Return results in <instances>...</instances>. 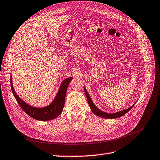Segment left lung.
Segmentation results:
<instances>
[{
  "instance_id": "obj_1",
  "label": "left lung",
  "mask_w": 160,
  "mask_h": 160,
  "mask_svg": "<svg viewBox=\"0 0 160 160\" xmlns=\"http://www.w3.org/2000/svg\"><path fill=\"white\" fill-rule=\"evenodd\" d=\"M84 88H85V95H86V97L87 98L88 105H89V106H90V108H91V110H92V112L95 115H97V116L100 117V118H106V119H116V118L121 117V116H123V115H125V113H127L129 111H130L132 109V108L134 106V105L136 104V102H135V103L134 104H132L131 107L128 108H127V109L122 110V111L118 112L113 113H107L106 112L102 111L101 110L99 109L98 108H97V106H95V104L93 103L92 99L91 98V97H90V96H89V94H88V92L87 91V89L85 88V87Z\"/></svg>"
}]
</instances>
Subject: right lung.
Wrapping results in <instances>:
<instances>
[{"mask_svg":"<svg viewBox=\"0 0 160 160\" xmlns=\"http://www.w3.org/2000/svg\"><path fill=\"white\" fill-rule=\"evenodd\" d=\"M73 78L69 77V78L63 80L52 102L48 106L44 107H35L31 106L23 101L19 97L14 91L11 75L10 85L12 93H13L14 97L18 102V104L28 116L39 121H49L56 118L62 113L65 103L67 88L70 81Z\"/></svg>","mask_w":160,"mask_h":160,"instance_id":"right-lung-1","label":"right lung"}]
</instances>
